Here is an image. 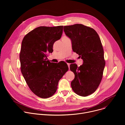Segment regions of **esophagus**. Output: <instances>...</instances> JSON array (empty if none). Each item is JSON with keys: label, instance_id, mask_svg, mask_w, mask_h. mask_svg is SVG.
I'll return each mask as SVG.
<instances>
[{"label": "esophagus", "instance_id": "1", "mask_svg": "<svg viewBox=\"0 0 125 125\" xmlns=\"http://www.w3.org/2000/svg\"><path fill=\"white\" fill-rule=\"evenodd\" d=\"M67 65H68V67H69V68H70V63H67Z\"/></svg>", "mask_w": 125, "mask_h": 125}]
</instances>
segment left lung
<instances>
[{
	"instance_id": "1",
	"label": "left lung",
	"mask_w": 125,
	"mask_h": 125,
	"mask_svg": "<svg viewBox=\"0 0 125 125\" xmlns=\"http://www.w3.org/2000/svg\"><path fill=\"white\" fill-rule=\"evenodd\" d=\"M64 31L72 42L73 51L83 62L80 67L70 66L75 74L71 87L77 94L87 96L96 90L103 77L105 61L101 40L94 29L82 24L64 26Z\"/></svg>"
}]
</instances>
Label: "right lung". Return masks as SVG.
Instances as JSON below:
<instances>
[{"label": "right lung", "mask_w": 125, "mask_h": 125, "mask_svg": "<svg viewBox=\"0 0 125 125\" xmlns=\"http://www.w3.org/2000/svg\"><path fill=\"white\" fill-rule=\"evenodd\" d=\"M63 26H41L28 33L22 42L20 53L21 73L31 91L47 98L54 94L59 80L69 70L66 63L47 60L54 43L60 39Z\"/></svg>", "instance_id": "right-lung-1"}]
</instances>
